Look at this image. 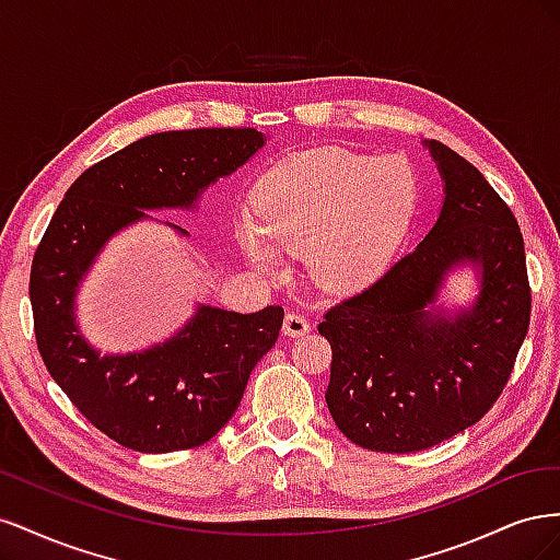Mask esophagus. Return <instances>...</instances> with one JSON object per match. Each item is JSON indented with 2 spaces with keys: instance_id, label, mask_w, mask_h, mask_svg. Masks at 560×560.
I'll return each instance as SVG.
<instances>
[{
  "instance_id": "obj_1",
  "label": "esophagus",
  "mask_w": 560,
  "mask_h": 560,
  "mask_svg": "<svg viewBox=\"0 0 560 560\" xmlns=\"http://www.w3.org/2000/svg\"><path fill=\"white\" fill-rule=\"evenodd\" d=\"M282 331L284 336H292V338H299V336H306L311 331V322L303 317L301 313H287L284 315V325H282Z\"/></svg>"
}]
</instances>
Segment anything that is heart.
Returning <instances> with one entry per match:
<instances>
[{"label":"heart","mask_w":560,"mask_h":560,"mask_svg":"<svg viewBox=\"0 0 560 560\" xmlns=\"http://www.w3.org/2000/svg\"><path fill=\"white\" fill-rule=\"evenodd\" d=\"M418 208L413 165L325 147L287 156L254 189V219L235 224L261 268L280 252L303 254L313 278L354 290L378 278L401 247Z\"/></svg>","instance_id":"heart-1"}]
</instances>
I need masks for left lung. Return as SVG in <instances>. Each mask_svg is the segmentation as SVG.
Returning a JSON list of instances; mask_svg holds the SVG:
<instances>
[{"label":"left lung","instance_id":"1","mask_svg":"<svg viewBox=\"0 0 560 560\" xmlns=\"http://www.w3.org/2000/svg\"><path fill=\"white\" fill-rule=\"evenodd\" d=\"M430 149L446 182L436 224L317 325L331 346L329 413L369 451H422L479 422L510 381L530 325L514 212L467 159L436 140ZM463 260L482 266L478 303L453 320L430 316L443 273Z\"/></svg>","mask_w":560,"mask_h":560}]
</instances>
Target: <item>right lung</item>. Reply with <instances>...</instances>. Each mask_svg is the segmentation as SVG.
<instances>
[{
    "label": "right lung",
    "instance_id": "obj_1",
    "mask_svg": "<svg viewBox=\"0 0 560 560\" xmlns=\"http://www.w3.org/2000/svg\"><path fill=\"white\" fill-rule=\"evenodd\" d=\"M264 147L254 128L156 132L91 165L67 189L35 252L30 301L48 374L91 425L140 453L196 448L238 409L252 369L276 346L282 306H202L171 341L100 358L74 325V294L95 254L144 210L189 208L208 184Z\"/></svg>",
    "mask_w": 560,
    "mask_h": 560
}]
</instances>
